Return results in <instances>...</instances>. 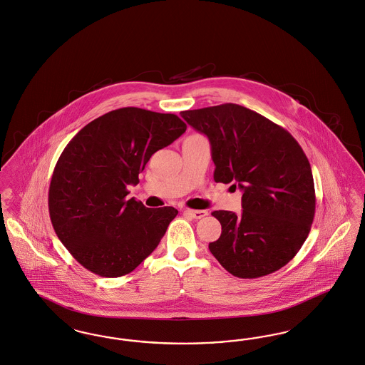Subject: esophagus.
I'll list each match as a JSON object with an SVG mask.
<instances>
[{"label":"esophagus","mask_w":365,"mask_h":365,"mask_svg":"<svg viewBox=\"0 0 365 365\" xmlns=\"http://www.w3.org/2000/svg\"><path fill=\"white\" fill-rule=\"evenodd\" d=\"M185 215H189L190 217L192 219H202L205 216H207V212L206 210H194V209H185L183 210Z\"/></svg>","instance_id":"1"}]
</instances>
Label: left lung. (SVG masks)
<instances>
[{
	"instance_id": "1",
	"label": "left lung",
	"mask_w": 365,
	"mask_h": 365,
	"mask_svg": "<svg viewBox=\"0 0 365 365\" xmlns=\"http://www.w3.org/2000/svg\"><path fill=\"white\" fill-rule=\"evenodd\" d=\"M212 148L217 183L243 191L240 216L215 210L221 235L209 250L239 278L267 276L297 254L315 215L309 161L291 133L243 106L225 103L180 113Z\"/></svg>"
}]
</instances>
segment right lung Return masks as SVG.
Segmentation results:
<instances>
[{"instance_id":"right-lung-1","label":"right lung","mask_w":365,"mask_h":365,"mask_svg":"<svg viewBox=\"0 0 365 365\" xmlns=\"http://www.w3.org/2000/svg\"><path fill=\"white\" fill-rule=\"evenodd\" d=\"M186 128L175 114L123 107L89 122L65 146L51 176L48 212L62 245L89 272L129 274L158 247L178 210L126 200L128 186Z\"/></svg>"}]
</instances>
